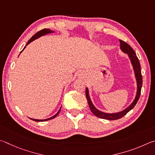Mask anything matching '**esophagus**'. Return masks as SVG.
Returning a JSON list of instances; mask_svg holds the SVG:
<instances>
[{"mask_svg": "<svg viewBox=\"0 0 155 155\" xmlns=\"http://www.w3.org/2000/svg\"><path fill=\"white\" fill-rule=\"evenodd\" d=\"M81 77H82V75H81Z\"/></svg>", "mask_w": 155, "mask_h": 155, "instance_id": "34e87169", "label": "esophagus"}]
</instances>
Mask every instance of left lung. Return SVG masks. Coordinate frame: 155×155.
Masks as SVG:
<instances>
[{"label":"left lung","instance_id":"1","mask_svg":"<svg viewBox=\"0 0 155 155\" xmlns=\"http://www.w3.org/2000/svg\"><path fill=\"white\" fill-rule=\"evenodd\" d=\"M120 50L121 51L124 52V54H127L128 55L129 58L131 61V65L133 67V69H134L135 80H136V84H137V91L136 94L134 99V101L130 104L128 107H126L125 109L120 111V112H116V113H107L102 112V111L99 110L95 107L93 102L91 101V99L90 97V94H89V91L88 88H86V97L87 99L88 104L89 105V107L91 110V112L94 114L97 117L103 119H106V120H117L123 117L127 113H128L130 110H132L133 108L135 107L136 105L137 102L139 100L140 94H141V88H142V72H141V67L140 61L138 60L137 57L136 56V54L135 53L134 50H133L132 48L129 44H127L126 42L120 40Z\"/></svg>","mask_w":155,"mask_h":155}]
</instances>
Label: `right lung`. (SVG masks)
<instances>
[{
	"instance_id": "add662e5",
	"label": "right lung",
	"mask_w": 155,
	"mask_h": 155,
	"mask_svg": "<svg viewBox=\"0 0 155 155\" xmlns=\"http://www.w3.org/2000/svg\"><path fill=\"white\" fill-rule=\"evenodd\" d=\"M53 32H54V31H52V30H50V29H49V28H45V29H43V30H41V31H39V32H37L36 34L34 35L33 36H32V37L31 38V39H29V41H28V43H27L26 45H28L29 43H31L32 41H33L34 40L37 39H38V38H39V37H41L43 36V35H47V34H50V33H53ZM26 45L25 46V47L24 48L23 50L21 51L20 54H21V52H22V51L24 50V49L26 48ZM61 107L60 108V110H58V112H57L55 115H54L53 116H51V118H46V119H43V120H39V119H33V118H31V120H34V121H36V122H41V121H47V120H51V119H53V118H55V117H56L57 116H58V114H59V112H61Z\"/></svg>"
}]
</instances>
